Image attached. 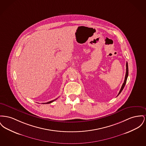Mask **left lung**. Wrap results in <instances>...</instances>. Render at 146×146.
I'll return each instance as SVG.
<instances>
[{"mask_svg":"<svg viewBox=\"0 0 146 146\" xmlns=\"http://www.w3.org/2000/svg\"><path fill=\"white\" fill-rule=\"evenodd\" d=\"M126 75H125V78L124 82H123V83L122 86L121 88V89H120V92H119V94L117 95V96H118L120 94V93H121V92L122 91L123 89L124 88V87H125V84H126V83L127 79V77H128V75H129V68H128V63H127V62H126Z\"/></svg>","mask_w":146,"mask_h":146,"instance_id":"8db88e82","label":"left lung"}]
</instances>
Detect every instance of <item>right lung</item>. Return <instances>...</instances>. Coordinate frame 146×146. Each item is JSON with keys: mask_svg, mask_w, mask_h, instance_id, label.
Here are the masks:
<instances>
[{"mask_svg": "<svg viewBox=\"0 0 146 146\" xmlns=\"http://www.w3.org/2000/svg\"><path fill=\"white\" fill-rule=\"evenodd\" d=\"M58 98H57V99H54V100H52V101H50V102H47V103H42V104H50V103H52V102H53L54 101H55V100H56Z\"/></svg>", "mask_w": 146, "mask_h": 146, "instance_id": "1", "label": "right lung"}]
</instances>
